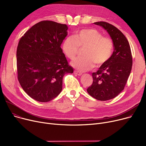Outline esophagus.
<instances>
[{
  "label": "esophagus",
  "instance_id": "esophagus-1",
  "mask_svg": "<svg viewBox=\"0 0 146 146\" xmlns=\"http://www.w3.org/2000/svg\"><path fill=\"white\" fill-rule=\"evenodd\" d=\"M74 73L75 74H76V75H78V76H81V75L82 74V73L81 72H78V71H76V70H74Z\"/></svg>",
  "mask_w": 146,
  "mask_h": 146
}]
</instances>
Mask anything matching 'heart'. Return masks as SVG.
I'll return each mask as SVG.
<instances>
[{"instance_id":"heart-1","label":"heart","mask_w":146,"mask_h":146,"mask_svg":"<svg viewBox=\"0 0 146 146\" xmlns=\"http://www.w3.org/2000/svg\"><path fill=\"white\" fill-rule=\"evenodd\" d=\"M79 47H85L84 57H78L72 62V66L80 71L92 68L95 63L101 66L111 58L113 51V42L111 38L95 29H82L76 31L73 36L66 37L61 48L64 54L71 60L77 55Z\"/></svg>"}]
</instances>
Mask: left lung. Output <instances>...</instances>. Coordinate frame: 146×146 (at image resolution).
<instances>
[{
    "instance_id": "left-lung-1",
    "label": "left lung",
    "mask_w": 146,
    "mask_h": 146,
    "mask_svg": "<svg viewBox=\"0 0 146 146\" xmlns=\"http://www.w3.org/2000/svg\"><path fill=\"white\" fill-rule=\"evenodd\" d=\"M110 35L113 52L108 61L92 73L93 83L88 93L99 101H108L118 95L123 90L132 68L133 59L129 42L120 31L106 22H96Z\"/></svg>"
}]
</instances>
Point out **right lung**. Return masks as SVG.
I'll list each match as a JSON object with an SVG mask.
<instances>
[{
	"mask_svg": "<svg viewBox=\"0 0 146 146\" xmlns=\"http://www.w3.org/2000/svg\"><path fill=\"white\" fill-rule=\"evenodd\" d=\"M67 29L66 24L43 21L19 41L18 79L25 92L38 102H49L57 96L62 90L63 76L73 73L60 47Z\"/></svg>",
	"mask_w": 146,
	"mask_h": 146,
	"instance_id": "1",
	"label": "right lung"
}]
</instances>
